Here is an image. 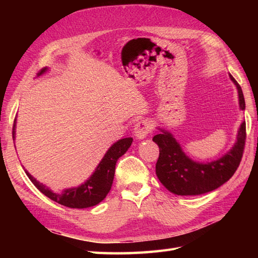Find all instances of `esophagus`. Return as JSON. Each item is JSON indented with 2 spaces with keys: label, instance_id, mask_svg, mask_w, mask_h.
Returning a JSON list of instances; mask_svg holds the SVG:
<instances>
[{
  "label": "esophagus",
  "instance_id": "1",
  "mask_svg": "<svg viewBox=\"0 0 258 258\" xmlns=\"http://www.w3.org/2000/svg\"><path fill=\"white\" fill-rule=\"evenodd\" d=\"M152 123L147 119H141L134 126V134L138 139L142 140L152 132Z\"/></svg>",
  "mask_w": 258,
  "mask_h": 258
}]
</instances>
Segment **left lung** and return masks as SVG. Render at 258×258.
I'll return each instance as SVG.
<instances>
[{"label":"left lung","mask_w":258,"mask_h":258,"mask_svg":"<svg viewBox=\"0 0 258 258\" xmlns=\"http://www.w3.org/2000/svg\"><path fill=\"white\" fill-rule=\"evenodd\" d=\"M229 78L237 87L239 106L245 109L243 91L231 74ZM162 132L153 138L160 147L156 175L160 182L176 195H201L218 188L233 176L242 161L246 141L245 122L240 125L237 142L232 150L220 160L210 163L191 161L171 133L163 130Z\"/></svg>","instance_id":"8db88e82"}]
</instances>
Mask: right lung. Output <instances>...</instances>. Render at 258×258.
Masks as SVG:
<instances>
[{"label":"right lung","mask_w":258,"mask_h":258,"mask_svg":"<svg viewBox=\"0 0 258 258\" xmlns=\"http://www.w3.org/2000/svg\"><path fill=\"white\" fill-rule=\"evenodd\" d=\"M46 69H42L37 75L44 73ZM13 139L15 138V120L13 124ZM133 139H122L114 143L109 150L104 155L103 160L98 164L95 172L93 173L92 176L86 180L84 184H82L79 187L64 189L62 193H53L52 190L48 189L45 185L41 184L40 182L32 176V175L25 171L27 177L31 179V182L35 185V187L41 191V193L47 196L48 199L58 203L63 206L70 208H86L94 206L98 203L102 202L108 194L109 189L112 187L114 174H115V165L118 158L124 155L128 147L132 144Z\"/></svg>","instance_id":"add662e5"}]
</instances>
